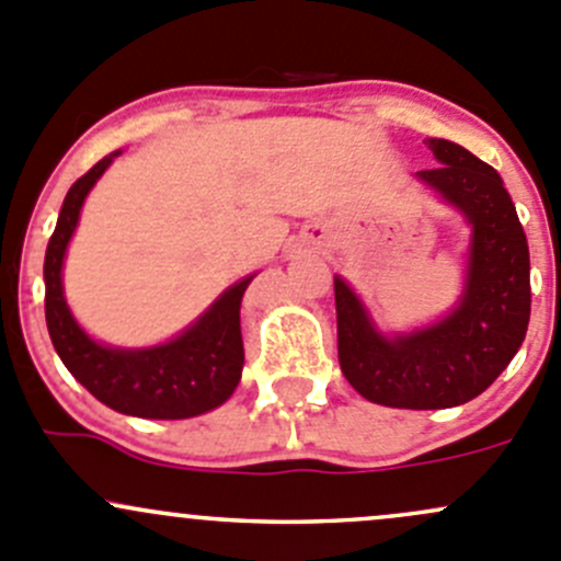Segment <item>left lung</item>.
<instances>
[{"label": "left lung", "instance_id": "8db88e82", "mask_svg": "<svg viewBox=\"0 0 561 561\" xmlns=\"http://www.w3.org/2000/svg\"><path fill=\"white\" fill-rule=\"evenodd\" d=\"M439 160L417 179L472 225L467 285L445 320L382 336L344 279L336 293L339 364L364 399L399 410H445L483 393L522 347L529 325V247L500 173L454 140L428 138Z\"/></svg>", "mask_w": 561, "mask_h": 561}]
</instances>
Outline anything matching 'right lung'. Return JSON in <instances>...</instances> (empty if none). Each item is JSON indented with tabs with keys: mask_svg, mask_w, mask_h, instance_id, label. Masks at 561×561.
<instances>
[{
	"mask_svg": "<svg viewBox=\"0 0 561 561\" xmlns=\"http://www.w3.org/2000/svg\"><path fill=\"white\" fill-rule=\"evenodd\" d=\"M103 157L83 173L61 203L59 222L45 249V322L61 364L94 399L111 410L135 417L181 421L195 417L233 396L244 366L241 342V298L252 276L225 290L208 312L197 317L184 333L165 344L144 350L105 347L87 336L70 314L61 290V263L72 239L81 206L94 181L105 173L113 157Z\"/></svg>",
	"mask_w": 561,
	"mask_h": 561,
	"instance_id": "right-lung-1",
	"label": "right lung"
}]
</instances>
